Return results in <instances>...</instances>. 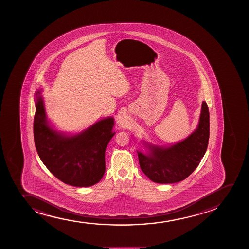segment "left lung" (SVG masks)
Here are the masks:
<instances>
[{
    "mask_svg": "<svg viewBox=\"0 0 249 249\" xmlns=\"http://www.w3.org/2000/svg\"><path fill=\"white\" fill-rule=\"evenodd\" d=\"M209 139V111L202 104L197 129L186 140L169 148L150 147L145 155L138 152L140 169L150 180L158 183H174L189 177L205 155Z\"/></svg>",
    "mask_w": 249,
    "mask_h": 249,
    "instance_id": "left-lung-1",
    "label": "left lung"
}]
</instances>
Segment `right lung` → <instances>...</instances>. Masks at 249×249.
<instances>
[{
  "instance_id": "right-lung-1",
  "label": "right lung",
  "mask_w": 249,
  "mask_h": 249,
  "mask_svg": "<svg viewBox=\"0 0 249 249\" xmlns=\"http://www.w3.org/2000/svg\"><path fill=\"white\" fill-rule=\"evenodd\" d=\"M113 126L114 120L107 118L79 135L63 136L48 125L42 99L36 102V149L49 171L66 184L89 187L102 178L106 147L114 135Z\"/></svg>"
}]
</instances>
